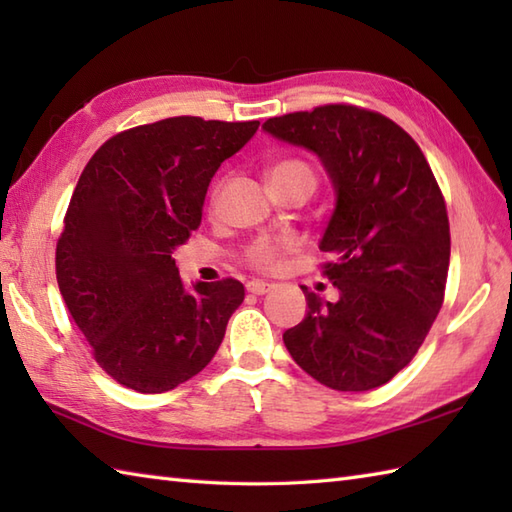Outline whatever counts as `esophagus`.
<instances>
[{
  "mask_svg": "<svg viewBox=\"0 0 512 512\" xmlns=\"http://www.w3.org/2000/svg\"><path fill=\"white\" fill-rule=\"evenodd\" d=\"M246 290L253 292V295H266V292L270 290V284H268V281H262V279H253V281H248V284H246Z\"/></svg>",
  "mask_w": 512,
  "mask_h": 512,
  "instance_id": "34e87169",
  "label": "esophagus"
}]
</instances>
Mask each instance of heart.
I'll return each mask as SVG.
<instances>
[{
	"label": "heart",
	"instance_id": "b5f03b06",
	"mask_svg": "<svg viewBox=\"0 0 512 512\" xmlns=\"http://www.w3.org/2000/svg\"><path fill=\"white\" fill-rule=\"evenodd\" d=\"M295 173H310V176L314 178V173H312L308 162H303L299 158L277 160L275 165L268 169L270 182L288 178V176H295ZM290 248H292V239H255V242L248 244L244 257L253 268L273 270L279 264L281 255H284L286 250H290Z\"/></svg>",
	"mask_w": 512,
	"mask_h": 512
}]
</instances>
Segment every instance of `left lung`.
Segmentation results:
<instances>
[{
  "instance_id": "obj_1",
  "label": "left lung",
  "mask_w": 512,
  "mask_h": 512,
  "mask_svg": "<svg viewBox=\"0 0 512 512\" xmlns=\"http://www.w3.org/2000/svg\"><path fill=\"white\" fill-rule=\"evenodd\" d=\"M268 134L314 151L336 189L321 250L336 303L301 286L308 314L284 332L295 363L336 391L389 383L411 363L444 303L451 233L418 143L391 118L330 103L268 118Z\"/></svg>"
}]
</instances>
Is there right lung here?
<instances>
[{"instance_id": "1", "label": "right lung", "mask_w": 512, "mask_h": 512, "mask_svg": "<svg viewBox=\"0 0 512 512\" xmlns=\"http://www.w3.org/2000/svg\"><path fill=\"white\" fill-rule=\"evenodd\" d=\"M259 121L173 116L112 136L85 165L57 239V281L94 361L162 394L200 374L244 301L237 279L182 286L173 250L202 222L209 182Z\"/></svg>"}]
</instances>
